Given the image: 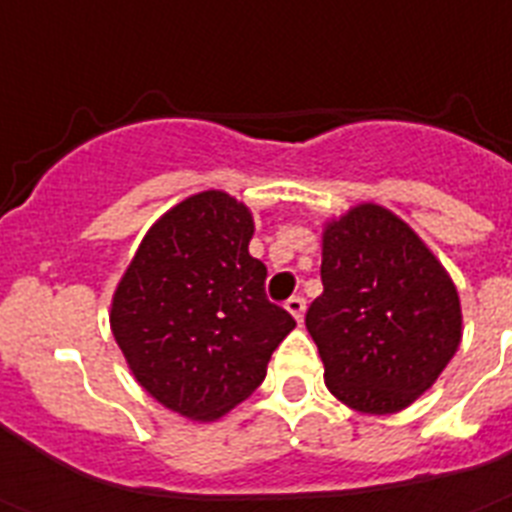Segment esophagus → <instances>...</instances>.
I'll use <instances>...</instances> for the list:
<instances>
[{
	"mask_svg": "<svg viewBox=\"0 0 512 512\" xmlns=\"http://www.w3.org/2000/svg\"><path fill=\"white\" fill-rule=\"evenodd\" d=\"M304 309H307V302H304L302 296H291L289 302H286V312H289V315L294 317L299 325H302V320H304Z\"/></svg>",
	"mask_w": 512,
	"mask_h": 512,
	"instance_id": "34e87169",
	"label": "esophagus"
}]
</instances>
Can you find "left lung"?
Returning a JSON list of instances; mask_svg holds the SVG:
<instances>
[{
  "instance_id": "left-lung-1",
  "label": "left lung",
  "mask_w": 512,
  "mask_h": 512,
  "mask_svg": "<svg viewBox=\"0 0 512 512\" xmlns=\"http://www.w3.org/2000/svg\"><path fill=\"white\" fill-rule=\"evenodd\" d=\"M320 276L304 322L330 393L359 414L409 409L461 346L448 270L393 210L359 203L322 226Z\"/></svg>"
}]
</instances>
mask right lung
<instances>
[{"instance_id": "obj_1", "label": "right lung", "mask_w": 512, "mask_h": 512, "mask_svg": "<svg viewBox=\"0 0 512 512\" xmlns=\"http://www.w3.org/2000/svg\"><path fill=\"white\" fill-rule=\"evenodd\" d=\"M252 210L221 190L184 197L143 236L111 296V333L137 385L190 422L260 388L294 317L265 299Z\"/></svg>"}]
</instances>
